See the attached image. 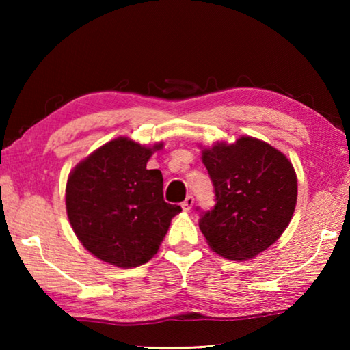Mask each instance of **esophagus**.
<instances>
[{
  "instance_id": "1",
  "label": "esophagus",
  "mask_w": 350,
  "mask_h": 350,
  "mask_svg": "<svg viewBox=\"0 0 350 350\" xmlns=\"http://www.w3.org/2000/svg\"><path fill=\"white\" fill-rule=\"evenodd\" d=\"M193 204H194V198L191 196V194H188V196L185 198V200H183L182 202V208L185 210V211H188V210H191V206H193Z\"/></svg>"
}]
</instances>
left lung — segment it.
<instances>
[{
	"mask_svg": "<svg viewBox=\"0 0 350 350\" xmlns=\"http://www.w3.org/2000/svg\"><path fill=\"white\" fill-rule=\"evenodd\" d=\"M202 162L216 204L200 213V232L224 258L256 256L280 238L293 216L298 187L292 163L253 137L216 144L204 150Z\"/></svg>",
	"mask_w": 350,
	"mask_h": 350,
	"instance_id": "obj_1",
	"label": "left lung"
}]
</instances>
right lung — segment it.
<instances>
[{"label": "right lung", "instance_id": "1", "mask_svg": "<svg viewBox=\"0 0 350 350\" xmlns=\"http://www.w3.org/2000/svg\"><path fill=\"white\" fill-rule=\"evenodd\" d=\"M152 150L125 137L111 140L68 179L66 210L77 238L94 256L117 267L146 264L171 219L182 211L163 200L161 171L146 170Z\"/></svg>", "mask_w": 350, "mask_h": 350}]
</instances>
